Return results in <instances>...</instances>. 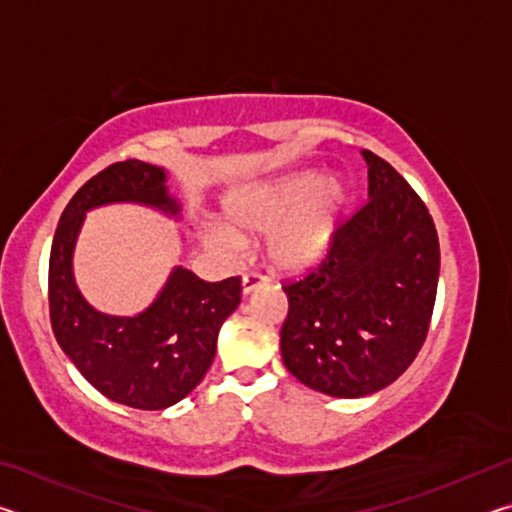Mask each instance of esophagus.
<instances>
[{
    "label": "esophagus",
    "mask_w": 512,
    "mask_h": 512,
    "mask_svg": "<svg viewBox=\"0 0 512 512\" xmlns=\"http://www.w3.org/2000/svg\"><path fill=\"white\" fill-rule=\"evenodd\" d=\"M266 277L259 275V273H246L241 277V291H244V296H248L250 291H255L259 284H264Z\"/></svg>",
    "instance_id": "esophagus-1"
}]
</instances>
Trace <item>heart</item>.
Returning <instances> with one entry per match:
<instances>
[{
    "mask_svg": "<svg viewBox=\"0 0 512 512\" xmlns=\"http://www.w3.org/2000/svg\"><path fill=\"white\" fill-rule=\"evenodd\" d=\"M345 203L348 189L341 180H318L316 173L241 187L223 201L225 228H207L205 241L230 253L241 241L268 232V264L275 271L300 273L325 257Z\"/></svg>",
    "mask_w": 512,
    "mask_h": 512,
    "instance_id": "obj_1",
    "label": "heart"
}]
</instances>
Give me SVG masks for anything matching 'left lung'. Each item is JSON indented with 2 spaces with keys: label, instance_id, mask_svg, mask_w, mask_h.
I'll return each instance as SVG.
<instances>
[{
  "label": "left lung",
  "instance_id": "1",
  "mask_svg": "<svg viewBox=\"0 0 512 512\" xmlns=\"http://www.w3.org/2000/svg\"><path fill=\"white\" fill-rule=\"evenodd\" d=\"M368 164V201L336 225L327 255L284 282L282 361L302 384L334 397L377 393L427 339L440 246L431 214L384 158Z\"/></svg>",
  "mask_w": 512,
  "mask_h": 512
}]
</instances>
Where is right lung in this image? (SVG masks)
Wrapping results in <instances>:
<instances>
[{"instance_id":"1","label":"right lung","mask_w":512,"mask_h":512,"mask_svg":"<svg viewBox=\"0 0 512 512\" xmlns=\"http://www.w3.org/2000/svg\"><path fill=\"white\" fill-rule=\"evenodd\" d=\"M108 203H142L171 216L180 212L167 192V173L155 164L115 162L90 178L67 203L51 244V329L101 395L133 409L160 411L192 393L210 370L223 320L241 302V277L205 282L176 266L142 314H101L76 287L72 253L85 212Z\"/></svg>"}]
</instances>
